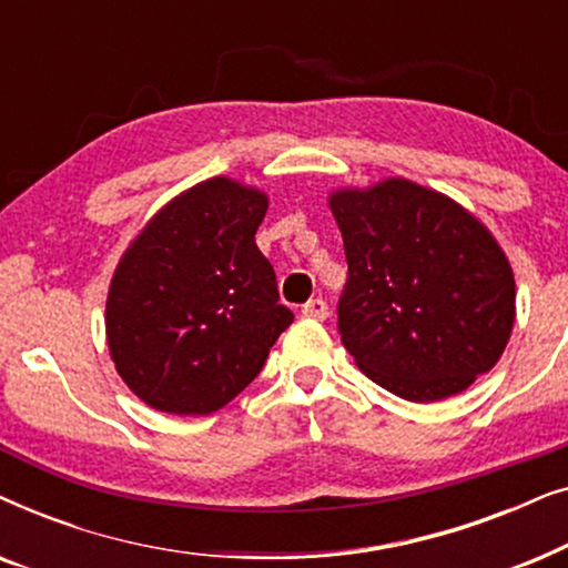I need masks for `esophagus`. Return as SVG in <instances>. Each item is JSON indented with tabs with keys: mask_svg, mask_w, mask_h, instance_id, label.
Masks as SVG:
<instances>
[{
	"mask_svg": "<svg viewBox=\"0 0 568 568\" xmlns=\"http://www.w3.org/2000/svg\"><path fill=\"white\" fill-rule=\"evenodd\" d=\"M302 315L305 317H313V321H325L328 317V305L317 297V300H310L305 307H302Z\"/></svg>",
	"mask_w": 568,
	"mask_h": 568,
	"instance_id": "34e87169",
	"label": "esophagus"
}]
</instances>
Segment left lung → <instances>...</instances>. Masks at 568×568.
I'll list each match as a JSON object with an SVG mask.
<instances>
[{"mask_svg": "<svg viewBox=\"0 0 568 568\" xmlns=\"http://www.w3.org/2000/svg\"><path fill=\"white\" fill-rule=\"evenodd\" d=\"M328 204L348 263L341 344L372 383L432 403L499 362L515 325V274L476 216L403 178L333 191Z\"/></svg>", "mask_w": 568, "mask_h": 568, "instance_id": "obj_1", "label": "left lung"}]
</instances>
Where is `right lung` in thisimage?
I'll list each match as a JSON object with an SVG mask.
<instances>
[{
	"label": "right lung",
	"mask_w": 568,
	"mask_h": 568,
	"mask_svg": "<svg viewBox=\"0 0 568 568\" xmlns=\"http://www.w3.org/2000/svg\"><path fill=\"white\" fill-rule=\"evenodd\" d=\"M268 196L232 178L183 191L121 255L105 302L111 359L146 406L206 416L258 377L292 310L255 245Z\"/></svg>",
	"instance_id": "add662e5"
}]
</instances>
